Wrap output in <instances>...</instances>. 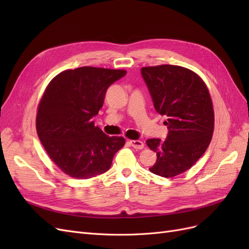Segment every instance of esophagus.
<instances>
[{"label": "esophagus", "instance_id": "esophagus-1", "mask_svg": "<svg viewBox=\"0 0 249 249\" xmlns=\"http://www.w3.org/2000/svg\"><path fill=\"white\" fill-rule=\"evenodd\" d=\"M130 143H131V145L136 149H142L143 147H144V143L140 140H131Z\"/></svg>", "mask_w": 249, "mask_h": 249}]
</instances>
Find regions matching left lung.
I'll return each instance as SVG.
<instances>
[{
  "label": "left lung",
  "mask_w": 249,
  "mask_h": 249,
  "mask_svg": "<svg viewBox=\"0 0 249 249\" xmlns=\"http://www.w3.org/2000/svg\"><path fill=\"white\" fill-rule=\"evenodd\" d=\"M154 107L167 118L165 140L152 138L147 146L157 153L149 170L172 178L192 167L207 150L214 132V110L201 78L178 65L163 64L141 69Z\"/></svg>",
  "instance_id": "left-lung-1"
}]
</instances>
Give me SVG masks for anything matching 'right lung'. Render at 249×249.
Listing matches in <instances>:
<instances>
[{
  "label": "right lung",
  "mask_w": 249,
  "mask_h": 249,
  "mask_svg": "<svg viewBox=\"0 0 249 249\" xmlns=\"http://www.w3.org/2000/svg\"><path fill=\"white\" fill-rule=\"evenodd\" d=\"M124 70L83 66L53 79L38 105L36 130L44 149L66 175L86 179L106 172L124 137H109L92 117L103 107L108 87Z\"/></svg>",
  "instance_id": "obj_1"
}]
</instances>
